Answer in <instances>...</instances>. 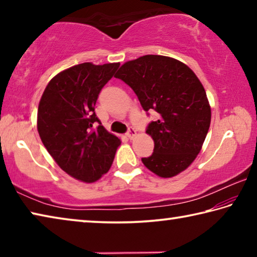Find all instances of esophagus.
<instances>
[{
  "mask_svg": "<svg viewBox=\"0 0 257 257\" xmlns=\"http://www.w3.org/2000/svg\"><path fill=\"white\" fill-rule=\"evenodd\" d=\"M136 135H137V133H136V130H135V128L134 127H129L128 132H127V137L129 139H133L135 136H136Z\"/></svg>",
  "mask_w": 257,
  "mask_h": 257,
  "instance_id": "1",
  "label": "esophagus"
}]
</instances>
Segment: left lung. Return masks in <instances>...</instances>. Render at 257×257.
I'll return each instance as SVG.
<instances>
[{
	"label": "left lung",
	"instance_id": "1",
	"mask_svg": "<svg viewBox=\"0 0 257 257\" xmlns=\"http://www.w3.org/2000/svg\"><path fill=\"white\" fill-rule=\"evenodd\" d=\"M115 78L132 87L146 112L159 113L146 129L154 152L142 159L145 167L162 178L186 170L211 123V106L197 76L180 61L150 54L122 64Z\"/></svg>",
	"mask_w": 257,
	"mask_h": 257
}]
</instances>
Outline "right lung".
<instances>
[{
  "instance_id": "1",
  "label": "right lung",
  "mask_w": 257,
  "mask_h": 257,
  "mask_svg": "<svg viewBox=\"0 0 257 257\" xmlns=\"http://www.w3.org/2000/svg\"><path fill=\"white\" fill-rule=\"evenodd\" d=\"M119 66L77 64L52 78L42 95L38 134L59 167L77 180H98L110 170L121 144L95 114L98 94Z\"/></svg>"
}]
</instances>
